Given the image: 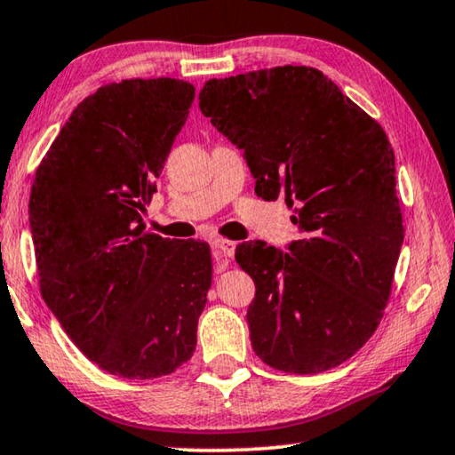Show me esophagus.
<instances>
[{
  "mask_svg": "<svg viewBox=\"0 0 455 455\" xmlns=\"http://www.w3.org/2000/svg\"><path fill=\"white\" fill-rule=\"evenodd\" d=\"M213 251H215V260H218V264H220V270H226L228 264L232 262V258H234L235 243L229 240H215Z\"/></svg>",
  "mask_w": 455,
  "mask_h": 455,
  "instance_id": "esophagus-1",
  "label": "esophagus"
}]
</instances>
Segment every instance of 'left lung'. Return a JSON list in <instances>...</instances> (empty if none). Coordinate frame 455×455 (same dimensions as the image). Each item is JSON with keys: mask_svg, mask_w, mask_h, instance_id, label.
Wrapping results in <instances>:
<instances>
[{"mask_svg": "<svg viewBox=\"0 0 455 455\" xmlns=\"http://www.w3.org/2000/svg\"><path fill=\"white\" fill-rule=\"evenodd\" d=\"M199 108L243 150L258 197H284L300 240L242 243L251 347L289 374L339 366L376 331L404 228L382 125L313 67L207 81Z\"/></svg>", "mask_w": 455, "mask_h": 455, "instance_id": "left-lung-1", "label": "left lung"}]
</instances>
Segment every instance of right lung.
<instances>
[{
  "label": "right lung",
  "instance_id": "1",
  "mask_svg": "<svg viewBox=\"0 0 455 455\" xmlns=\"http://www.w3.org/2000/svg\"><path fill=\"white\" fill-rule=\"evenodd\" d=\"M195 87L124 79L83 100L36 169L30 229L40 295L93 364L150 380L183 366L212 286L204 242L146 232Z\"/></svg>",
  "mask_w": 455,
  "mask_h": 455
}]
</instances>
